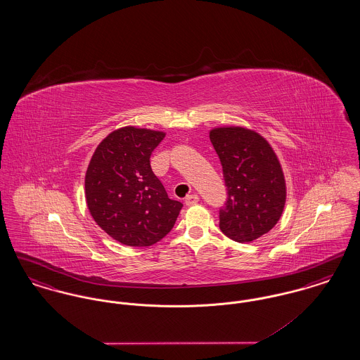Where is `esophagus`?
Masks as SVG:
<instances>
[{
  "label": "esophagus",
  "mask_w": 360,
  "mask_h": 360,
  "mask_svg": "<svg viewBox=\"0 0 360 360\" xmlns=\"http://www.w3.org/2000/svg\"><path fill=\"white\" fill-rule=\"evenodd\" d=\"M198 201H200V197L197 194H190L185 198V204L188 206L195 205V204H198Z\"/></svg>",
  "instance_id": "esophagus-1"
}]
</instances>
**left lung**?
Here are the masks:
<instances>
[{
    "label": "left lung",
    "mask_w": 360,
    "mask_h": 360,
    "mask_svg": "<svg viewBox=\"0 0 360 360\" xmlns=\"http://www.w3.org/2000/svg\"><path fill=\"white\" fill-rule=\"evenodd\" d=\"M223 165L228 201L220 229L238 243H252L279 221L286 204V179L274 148L257 131L224 125L209 131Z\"/></svg>",
    "instance_id": "left-lung-1"
}]
</instances>
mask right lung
<instances>
[{"instance_id":"right-lung-1","label":"right lung","mask_w":360,"mask_h":360,"mask_svg":"<svg viewBox=\"0 0 360 360\" xmlns=\"http://www.w3.org/2000/svg\"><path fill=\"white\" fill-rule=\"evenodd\" d=\"M163 131L122 127L97 146L85 174V197L93 220L112 239L148 247L163 239L182 209L167 197L150 165Z\"/></svg>"}]
</instances>
